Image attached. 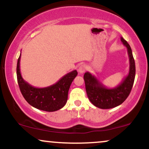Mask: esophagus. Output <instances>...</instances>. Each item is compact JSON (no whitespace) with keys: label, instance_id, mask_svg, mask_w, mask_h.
<instances>
[{"label":"esophagus","instance_id":"34e87169","mask_svg":"<svg viewBox=\"0 0 149 149\" xmlns=\"http://www.w3.org/2000/svg\"><path fill=\"white\" fill-rule=\"evenodd\" d=\"M86 69H87V66H85V65H84V64L80 65V66H79V68H78V71L80 73H83L85 71Z\"/></svg>","mask_w":149,"mask_h":149}]
</instances>
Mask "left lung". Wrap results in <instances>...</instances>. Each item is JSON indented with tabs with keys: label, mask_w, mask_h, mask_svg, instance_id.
<instances>
[{
	"label": "left lung",
	"mask_w": 149,
	"mask_h": 149,
	"mask_svg": "<svg viewBox=\"0 0 149 149\" xmlns=\"http://www.w3.org/2000/svg\"><path fill=\"white\" fill-rule=\"evenodd\" d=\"M120 40L127 47L130 61L129 73L120 84L114 88H108L90 73H85L83 76L89 100L93 105L100 109H112L123 103L129 96L134 84L136 69L132 49L123 38L121 37Z\"/></svg>",
	"instance_id": "obj_1"
}]
</instances>
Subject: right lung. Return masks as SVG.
I'll return each mask as SVG.
<instances>
[{
    "instance_id": "1",
    "label": "right lung",
    "mask_w": 149,
    "mask_h": 149,
    "mask_svg": "<svg viewBox=\"0 0 149 149\" xmlns=\"http://www.w3.org/2000/svg\"><path fill=\"white\" fill-rule=\"evenodd\" d=\"M20 58L21 54L17 60V77L20 91L26 101L33 107L45 111H56L64 107L67 102L68 92L71 83L78 75L76 70L68 73L55 84L47 88H35L22 77Z\"/></svg>"
}]
</instances>
